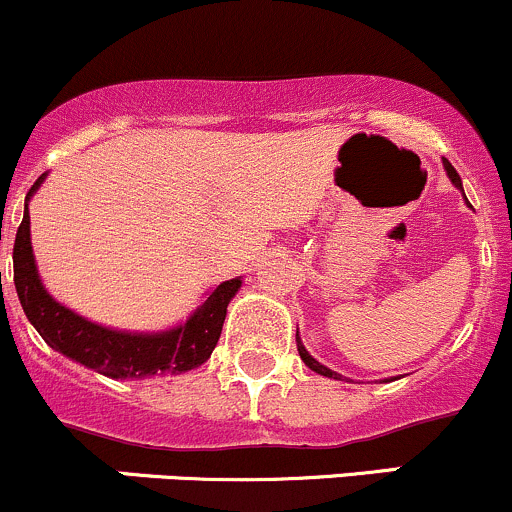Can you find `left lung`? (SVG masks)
Listing matches in <instances>:
<instances>
[{"label": "left lung", "instance_id": "left-lung-1", "mask_svg": "<svg viewBox=\"0 0 512 512\" xmlns=\"http://www.w3.org/2000/svg\"><path fill=\"white\" fill-rule=\"evenodd\" d=\"M444 170H446V175H449V179H451V182H453V187H456V189H461V192H463V184H461V177H458V172H456V170H453V165H451V162H449V160H446V157H444ZM295 342H298V355H300V360H303V362H305V365H308V367H310V370H313V372H318V374H323V377H330V379H342V374H337V372H333V370H330V367L320 365V362H318V360H315V357H313V355H310V352H308V350H305V347H303V342H300V337H298V333H295Z\"/></svg>", "mask_w": 512, "mask_h": 512}]
</instances>
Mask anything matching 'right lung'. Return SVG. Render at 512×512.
Here are the masks:
<instances>
[{
  "label": "right lung",
  "mask_w": 512,
  "mask_h": 512,
  "mask_svg": "<svg viewBox=\"0 0 512 512\" xmlns=\"http://www.w3.org/2000/svg\"><path fill=\"white\" fill-rule=\"evenodd\" d=\"M46 175L31 184L24 202V219L14 239V286L19 303L36 333L61 355L81 362L110 379H145L155 374H182L204 365L217 347L226 305L241 288V278H231L209 293V298L177 328L165 333H125L103 328L73 313L54 300L39 278L31 249L29 199Z\"/></svg>",
  "instance_id": "obj_1"
}]
</instances>
